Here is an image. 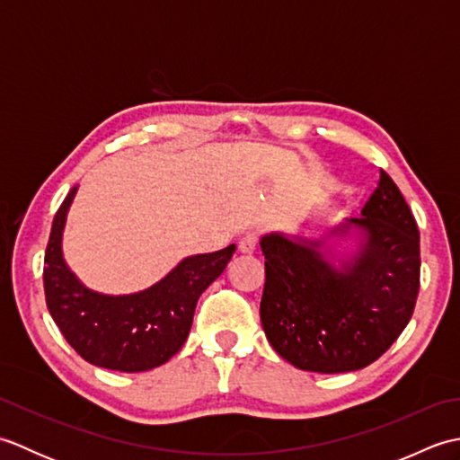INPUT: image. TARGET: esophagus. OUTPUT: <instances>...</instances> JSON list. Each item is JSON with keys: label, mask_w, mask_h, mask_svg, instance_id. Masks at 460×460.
I'll return each instance as SVG.
<instances>
[{"label": "esophagus", "mask_w": 460, "mask_h": 460, "mask_svg": "<svg viewBox=\"0 0 460 460\" xmlns=\"http://www.w3.org/2000/svg\"><path fill=\"white\" fill-rule=\"evenodd\" d=\"M257 241H259V235L255 231L243 233L241 239H239V251L241 252H252L257 249Z\"/></svg>", "instance_id": "esophagus-1"}]
</instances>
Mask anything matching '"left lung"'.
Instances as JSON below:
<instances>
[{
	"label": "left lung",
	"mask_w": 460,
	"mask_h": 460,
	"mask_svg": "<svg viewBox=\"0 0 460 460\" xmlns=\"http://www.w3.org/2000/svg\"><path fill=\"white\" fill-rule=\"evenodd\" d=\"M364 235L361 249L332 265L324 241L261 239L265 290L261 322L267 340L292 366L318 374H341L369 366L402 334L419 295V229L395 181L379 170V181L361 217L332 233Z\"/></svg>",
	"instance_id": "8db88e82"
}]
</instances>
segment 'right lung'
<instances>
[{
  "label": "right lung",
  "instance_id": "add662e5",
  "mask_svg": "<svg viewBox=\"0 0 460 460\" xmlns=\"http://www.w3.org/2000/svg\"><path fill=\"white\" fill-rule=\"evenodd\" d=\"M75 193L76 188L68 191L55 213L45 251V300L55 324L93 366L134 374L165 364L188 340L201 292L227 267L235 245L183 259L136 295H101L81 285L63 259L61 239Z\"/></svg>",
  "mask_w": 460,
  "mask_h": 460
}]
</instances>
